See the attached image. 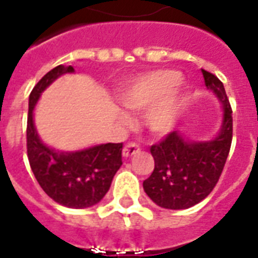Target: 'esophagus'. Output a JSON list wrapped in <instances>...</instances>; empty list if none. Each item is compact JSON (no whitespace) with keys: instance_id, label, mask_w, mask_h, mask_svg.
I'll return each mask as SVG.
<instances>
[{"instance_id":"34e87169","label":"esophagus","mask_w":258,"mask_h":258,"mask_svg":"<svg viewBox=\"0 0 258 258\" xmlns=\"http://www.w3.org/2000/svg\"><path fill=\"white\" fill-rule=\"evenodd\" d=\"M139 148L138 144H135V142H128V144H125V146L123 148V156L124 157H131V156H134V154L139 153Z\"/></svg>"}]
</instances>
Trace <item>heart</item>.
Masks as SVG:
<instances>
[{
  "label": "heart",
  "mask_w": 258,
  "mask_h": 258,
  "mask_svg": "<svg viewBox=\"0 0 258 258\" xmlns=\"http://www.w3.org/2000/svg\"><path fill=\"white\" fill-rule=\"evenodd\" d=\"M179 82L180 75L175 71H154L127 86L120 95V100L131 110L149 109L161 102ZM175 104L172 100H168L150 112L148 121L152 131L164 134L172 128Z\"/></svg>",
  "instance_id": "1"
}]
</instances>
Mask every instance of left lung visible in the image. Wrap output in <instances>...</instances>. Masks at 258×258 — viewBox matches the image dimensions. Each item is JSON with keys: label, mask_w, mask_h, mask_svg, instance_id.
Instances as JSON below:
<instances>
[{"label": "left lung", "mask_w": 258, "mask_h": 258, "mask_svg": "<svg viewBox=\"0 0 258 258\" xmlns=\"http://www.w3.org/2000/svg\"><path fill=\"white\" fill-rule=\"evenodd\" d=\"M205 85L223 104L219 135L209 142H186L176 131L150 146L154 169L144 182L150 200L165 209H187L207 198L219 182L232 142V109L224 86L202 70Z\"/></svg>", "instance_id": "8db88e82"}]
</instances>
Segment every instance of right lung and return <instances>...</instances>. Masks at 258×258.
Masks as SVG:
<instances>
[{
	"label": "right lung",
	"instance_id": "add662e5",
	"mask_svg": "<svg viewBox=\"0 0 258 258\" xmlns=\"http://www.w3.org/2000/svg\"><path fill=\"white\" fill-rule=\"evenodd\" d=\"M71 66H57L34 86L28 100L27 156L42 190L62 207L89 208L108 192L114 173L121 167L123 144H105L75 153H57L42 144L34 127L32 109L39 95Z\"/></svg>",
	"mask_w": 258,
	"mask_h": 258
}]
</instances>
